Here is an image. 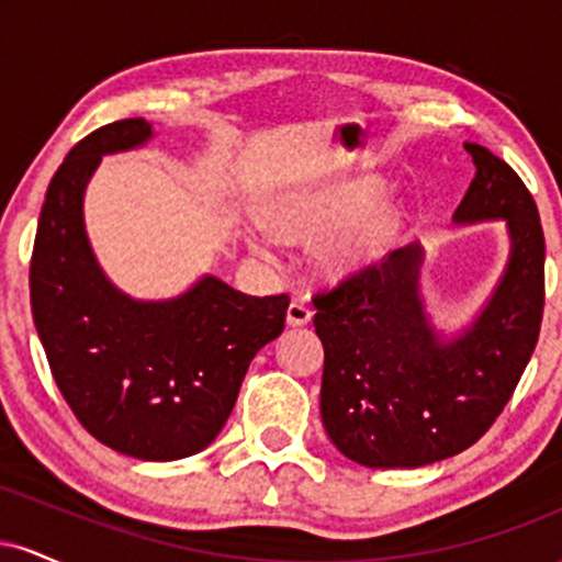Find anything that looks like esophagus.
<instances>
[{
  "mask_svg": "<svg viewBox=\"0 0 562 562\" xmlns=\"http://www.w3.org/2000/svg\"><path fill=\"white\" fill-rule=\"evenodd\" d=\"M312 306H306V303L301 301H293L288 306V325L293 327H301V325H308L312 322Z\"/></svg>",
  "mask_w": 562,
  "mask_h": 562,
  "instance_id": "obj_1",
  "label": "esophagus"
}]
</instances>
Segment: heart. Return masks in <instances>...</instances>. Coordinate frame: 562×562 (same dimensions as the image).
Instances as JSON below:
<instances>
[{"label": "heart", "instance_id": "heart-1", "mask_svg": "<svg viewBox=\"0 0 562 562\" xmlns=\"http://www.w3.org/2000/svg\"><path fill=\"white\" fill-rule=\"evenodd\" d=\"M375 198L378 190L372 184L338 187V190L322 192V195L299 200V203H290L285 209H280L274 216L277 227H280L282 235L295 237V240H301V237L330 235V232L346 227L353 218L362 216ZM389 227L391 218L385 214L370 216L364 224L353 227L348 235H344L338 243L327 248L325 259H322L327 272H351V269L370 261L372 256H378L380 245H383L385 235H389ZM250 245H254L256 254L263 256V259L274 261V243L267 235H254L250 237Z\"/></svg>", "mask_w": 562, "mask_h": 562}]
</instances>
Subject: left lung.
I'll return each mask as SVG.
<instances>
[{
	"instance_id": "8db88e82",
	"label": "left lung",
	"mask_w": 562,
	"mask_h": 562,
	"mask_svg": "<svg viewBox=\"0 0 562 562\" xmlns=\"http://www.w3.org/2000/svg\"><path fill=\"white\" fill-rule=\"evenodd\" d=\"M475 164L454 222L507 218V272L473 327L441 344L417 295L423 250H391L314 295L325 346L322 423L348 460L420 468L473 447L524 375L544 314V232L531 192L502 158Z\"/></svg>"
}]
</instances>
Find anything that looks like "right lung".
Returning a JSON list of instances; mask_svg holds the SVG:
<instances>
[{
	"label": "right lung",
	"instance_id": "right-lung-1",
	"mask_svg": "<svg viewBox=\"0 0 562 562\" xmlns=\"http://www.w3.org/2000/svg\"><path fill=\"white\" fill-rule=\"evenodd\" d=\"M150 134L145 119L113 121L55 171L31 254V312L76 420L121 454L169 462L218 436L254 357L285 327L290 299L203 277L173 301H132L108 282L83 232V187L105 153Z\"/></svg>",
	"mask_w": 562,
	"mask_h": 562
}]
</instances>
